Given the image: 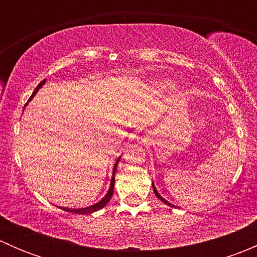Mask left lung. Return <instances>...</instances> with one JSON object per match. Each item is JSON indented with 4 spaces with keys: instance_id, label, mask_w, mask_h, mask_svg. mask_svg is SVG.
Masks as SVG:
<instances>
[{
    "instance_id": "left-lung-1",
    "label": "left lung",
    "mask_w": 257,
    "mask_h": 257,
    "mask_svg": "<svg viewBox=\"0 0 257 257\" xmlns=\"http://www.w3.org/2000/svg\"><path fill=\"white\" fill-rule=\"evenodd\" d=\"M153 190H154V194H155V195H157V198H158V199H160V200H162V201H163V203H165V204H167V205L172 206V208H175V206H174V205H173V204L168 203V201H167V200H165V199H164V198H162V196H160V194H159V193H158V191H157V189H155L154 184H153Z\"/></svg>"
}]
</instances>
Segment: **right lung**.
<instances>
[{"mask_svg":"<svg viewBox=\"0 0 257 257\" xmlns=\"http://www.w3.org/2000/svg\"><path fill=\"white\" fill-rule=\"evenodd\" d=\"M45 82H46V79H43L42 82H41L40 84L37 85V88H36V89H35V92L32 93V95H31V98H30V99H28V102H30V100L32 99L33 97H35V94H36V93L38 92V89H40V88L42 87L43 84H45ZM119 159H120V158H119ZM119 159L116 160V162H115V164H114V169H113V177H112V180H110V186H109V190H108L107 195H105L104 198H103L102 200L99 201V203L94 204V205H92V206H88V208H82V209H67V208H61V209L66 210V211H69V212H73V214H80V215L83 214V215H84V214H90V212H94V211H97V210H100V209H102V208H104V206L107 205V204H108V201L110 200V198H112V195H113V191H114V174H115L116 165H118V162H119Z\"/></svg>","mask_w":257,"mask_h":257,"instance_id":"right-lung-1","label":"right lung"}]
</instances>
